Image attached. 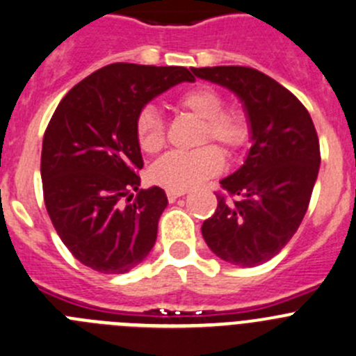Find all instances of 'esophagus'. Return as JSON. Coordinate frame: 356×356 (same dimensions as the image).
I'll return each mask as SVG.
<instances>
[{
	"label": "esophagus",
	"instance_id": "1",
	"mask_svg": "<svg viewBox=\"0 0 356 356\" xmlns=\"http://www.w3.org/2000/svg\"><path fill=\"white\" fill-rule=\"evenodd\" d=\"M184 195H186V191H167V198L170 203H174L175 200L181 198V196H184Z\"/></svg>",
	"mask_w": 356,
	"mask_h": 356
}]
</instances>
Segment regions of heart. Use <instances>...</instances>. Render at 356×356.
<instances>
[{"instance_id": "b5f03b06", "label": "heart", "mask_w": 356, "mask_h": 356, "mask_svg": "<svg viewBox=\"0 0 356 356\" xmlns=\"http://www.w3.org/2000/svg\"><path fill=\"white\" fill-rule=\"evenodd\" d=\"M224 106V97L212 86H193L175 97V108L200 120L196 144L210 140L219 144L224 153L234 154L250 139V120L236 106ZM137 143L144 153H158L165 146V123L156 109L146 106L134 123ZM224 160L216 146H203L188 153H168L151 167L149 177L167 191H188L213 177Z\"/></svg>"}]
</instances>
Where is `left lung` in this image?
I'll return each instance as SVG.
<instances>
[{
	"mask_svg": "<svg viewBox=\"0 0 356 356\" xmlns=\"http://www.w3.org/2000/svg\"><path fill=\"white\" fill-rule=\"evenodd\" d=\"M193 72L234 92L250 120L247 160L220 181L227 195H217L202 234L217 257L252 268L275 257L302 222L318 177V136L301 101L264 72L245 65Z\"/></svg>",
	"mask_w": 356,
	"mask_h": 356,
	"instance_id": "left-lung-1",
	"label": "left lung"
}]
</instances>
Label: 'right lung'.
Segmentation results:
<instances>
[{"label":"right lung","mask_w":356,"mask_h":356,"mask_svg":"<svg viewBox=\"0 0 356 356\" xmlns=\"http://www.w3.org/2000/svg\"><path fill=\"white\" fill-rule=\"evenodd\" d=\"M182 81L195 76L177 65L109 64L72 86L44 130L47 212L69 252L99 273H127L156 241L168 200L156 186L139 189L144 161L134 123L151 99Z\"/></svg>","instance_id":"1"}]
</instances>
